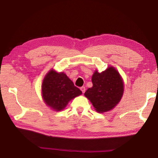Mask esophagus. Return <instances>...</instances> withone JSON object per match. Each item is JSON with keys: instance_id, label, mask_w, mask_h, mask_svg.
Here are the masks:
<instances>
[{"instance_id": "esophagus-1", "label": "esophagus", "mask_w": 158, "mask_h": 158, "mask_svg": "<svg viewBox=\"0 0 158 158\" xmlns=\"http://www.w3.org/2000/svg\"><path fill=\"white\" fill-rule=\"evenodd\" d=\"M80 89H81V90L83 93H85V88L84 86H82V87H81V88H80Z\"/></svg>"}]
</instances>
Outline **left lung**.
<instances>
[{"label": "left lung", "instance_id": "left-lung-1", "mask_svg": "<svg viewBox=\"0 0 158 158\" xmlns=\"http://www.w3.org/2000/svg\"><path fill=\"white\" fill-rule=\"evenodd\" d=\"M93 87L84 95L91 102L98 112H106L116 106L123 93V83L116 69L109 68L99 73L95 71L92 77Z\"/></svg>", "mask_w": 158, "mask_h": 158}]
</instances>
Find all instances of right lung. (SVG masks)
Wrapping results in <instances>:
<instances>
[{"label": "right lung", "mask_w": 158, "mask_h": 158, "mask_svg": "<svg viewBox=\"0 0 158 158\" xmlns=\"http://www.w3.org/2000/svg\"><path fill=\"white\" fill-rule=\"evenodd\" d=\"M42 97L47 105L56 111L65 107L68 102L82 92L63 73L53 69L47 74L42 85Z\"/></svg>", "instance_id": "right-lung-1"}]
</instances>
